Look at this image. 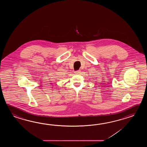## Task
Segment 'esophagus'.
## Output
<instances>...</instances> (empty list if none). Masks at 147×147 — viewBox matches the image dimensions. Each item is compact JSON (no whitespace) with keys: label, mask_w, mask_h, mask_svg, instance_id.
Wrapping results in <instances>:
<instances>
[{"label":"esophagus","mask_w":147,"mask_h":147,"mask_svg":"<svg viewBox=\"0 0 147 147\" xmlns=\"http://www.w3.org/2000/svg\"><path fill=\"white\" fill-rule=\"evenodd\" d=\"M80 72H81V71H80V70H77V71H75V74H77V75H79V74H80Z\"/></svg>","instance_id":"1"}]
</instances>
